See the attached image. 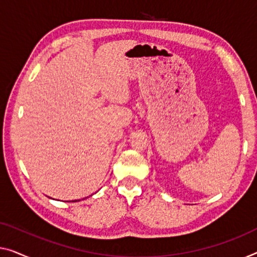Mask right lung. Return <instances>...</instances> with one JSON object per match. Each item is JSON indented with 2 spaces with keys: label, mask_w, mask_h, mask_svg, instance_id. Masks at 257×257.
<instances>
[{
  "label": "right lung",
  "mask_w": 257,
  "mask_h": 257,
  "mask_svg": "<svg viewBox=\"0 0 257 257\" xmlns=\"http://www.w3.org/2000/svg\"><path fill=\"white\" fill-rule=\"evenodd\" d=\"M79 201V200H78ZM72 202H77V201H72Z\"/></svg>",
  "instance_id": "right-lung-1"
}]
</instances>
